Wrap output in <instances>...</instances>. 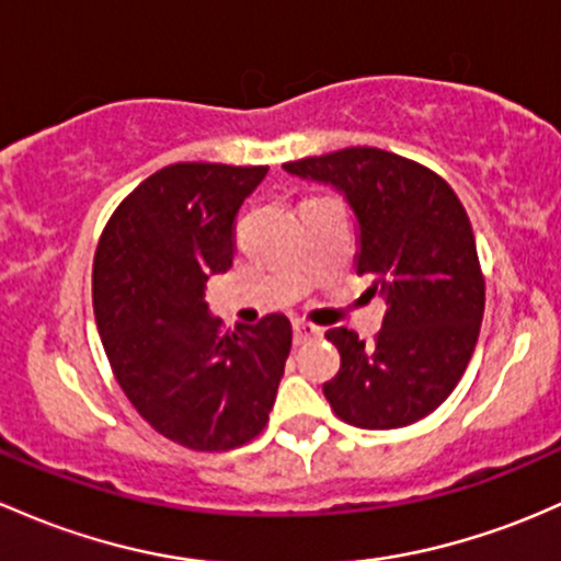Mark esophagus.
<instances>
[{"label":"esophagus","instance_id":"esophagus-1","mask_svg":"<svg viewBox=\"0 0 561 561\" xmlns=\"http://www.w3.org/2000/svg\"><path fill=\"white\" fill-rule=\"evenodd\" d=\"M314 333V328L309 325L306 320H293V344H300L304 339H309V335Z\"/></svg>","mask_w":561,"mask_h":561}]
</instances>
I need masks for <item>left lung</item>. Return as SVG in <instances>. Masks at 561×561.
Instances as JSON below:
<instances>
[{"label": "left lung", "instance_id": "obj_1", "mask_svg": "<svg viewBox=\"0 0 561 561\" xmlns=\"http://www.w3.org/2000/svg\"><path fill=\"white\" fill-rule=\"evenodd\" d=\"M341 228L355 231L368 330H333L341 368L322 394L341 420L405 427L438 405L468 355L483 298L473 215L438 172L376 141L330 152Z\"/></svg>", "mask_w": 561, "mask_h": 561}]
</instances>
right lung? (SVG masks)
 <instances>
[{"mask_svg":"<svg viewBox=\"0 0 561 561\" xmlns=\"http://www.w3.org/2000/svg\"><path fill=\"white\" fill-rule=\"evenodd\" d=\"M257 198L276 202L271 167L176 161L128 187L99 239L93 304L123 389L152 427L185 444L233 398L268 389L211 287L247 244Z\"/></svg>","mask_w":561,"mask_h":561,"instance_id":"1","label":"right lung"}]
</instances>
